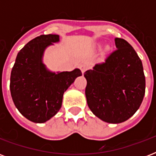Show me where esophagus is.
Listing matches in <instances>:
<instances>
[{"label": "esophagus", "instance_id": "obj_1", "mask_svg": "<svg viewBox=\"0 0 156 156\" xmlns=\"http://www.w3.org/2000/svg\"><path fill=\"white\" fill-rule=\"evenodd\" d=\"M79 68H80L81 71H82V73H84L86 72V71L87 70L88 68H89V66H88L87 65V64H83V65H81Z\"/></svg>", "mask_w": 156, "mask_h": 156}]
</instances>
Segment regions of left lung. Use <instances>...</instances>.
<instances>
[{"label": "left lung", "instance_id": "obj_1", "mask_svg": "<svg viewBox=\"0 0 156 156\" xmlns=\"http://www.w3.org/2000/svg\"><path fill=\"white\" fill-rule=\"evenodd\" d=\"M117 49L102 63L86 71L85 94L89 108L108 123H121L139 108L145 95L142 61L126 40L116 38Z\"/></svg>", "mask_w": 156, "mask_h": 156}]
</instances>
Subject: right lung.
Returning a JSON list of instances; mask_svg holds the SVG:
<instances>
[{
    "instance_id": "1",
    "label": "right lung",
    "mask_w": 156,
    "mask_h": 156,
    "mask_svg": "<svg viewBox=\"0 0 156 156\" xmlns=\"http://www.w3.org/2000/svg\"><path fill=\"white\" fill-rule=\"evenodd\" d=\"M59 41L57 35H42L27 43L17 55L11 71L10 93L16 108L29 121L44 123L55 116L62 104L63 94L80 69L52 73L42 61L45 48Z\"/></svg>"
}]
</instances>
